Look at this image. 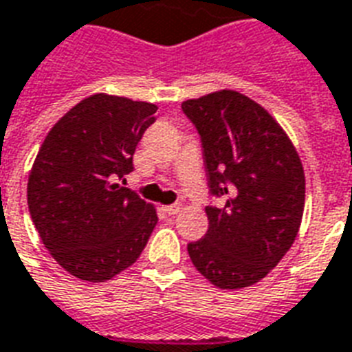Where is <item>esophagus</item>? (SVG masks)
<instances>
[{"label": "esophagus", "mask_w": 352, "mask_h": 352, "mask_svg": "<svg viewBox=\"0 0 352 352\" xmlns=\"http://www.w3.org/2000/svg\"><path fill=\"white\" fill-rule=\"evenodd\" d=\"M181 210H182V205H179V203H175V205L164 206V212L166 214H170V216H175V214H179Z\"/></svg>", "instance_id": "obj_1"}]
</instances>
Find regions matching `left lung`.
Listing matches in <instances>:
<instances>
[{
  "label": "left lung",
  "instance_id": "1",
  "mask_svg": "<svg viewBox=\"0 0 352 352\" xmlns=\"http://www.w3.org/2000/svg\"><path fill=\"white\" fill-rule=\"evenodd\" d=\"M203 140L210 192L205 238L188 243L195 270L216 288L253 286L292 248L305 210V170L280 123L236 90L182 101Z\"/></svg>",
  "mask_w": 352,
  "mask_h": 352
}]
</instances>
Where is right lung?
<instances>
[{
  "instance_id": "add662e5",
  "label": "right lung",
  "mask_w": 352,
  "mask_h": 352,
  "mask_svg": "<svg viewBox=\"0 0 352 352\" xmlns=\"http://www.w3.org/2000/svg\"><path fill=\"white\" fill-rule=\"evenodd\" d=\"M157 104L94 94L72 107L42 142L27 181L40 240L58 265L104 283L133 265L158 221L157 208L120 186Z\"/></svg>"
}]
</instances>
